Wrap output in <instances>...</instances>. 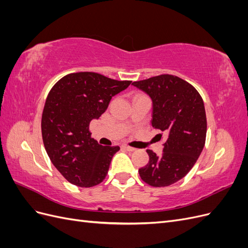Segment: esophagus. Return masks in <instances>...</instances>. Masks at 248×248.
<instances>
[{"instance_id": "obj_1", "label": "esophagus", "mask_w": 248, "mask_h": 248, "mask_svg": "<svg viewBox=\"0 0 248 248\" xmlns=\"http://www.w3.org/2000/svg\"><path fill=\"white\" fill-rule=\"evenodd\" d=\"M122 148H123L124 150H127V151H129V152H132V151H134V150H136L134 148L129 147V146H127V145H123Z\"/></svg>"}]
</instances>
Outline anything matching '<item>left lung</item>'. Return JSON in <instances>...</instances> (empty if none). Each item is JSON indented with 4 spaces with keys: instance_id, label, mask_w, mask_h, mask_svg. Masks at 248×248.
Returning <instances> with one entry per match:
<instances>
[{
    "instance_id": "1",
    "label": "left lung",
    "mask_w": 248,
    "mask_h": 248,
    "mask_svg": "<svg viewBox=\"0 0 248 248\" xmlns=\"http://www.w3.org/2000/svg\"><path fill=\"white\" fill-rule=\"evenodd\" d=\"M132 85L151 97L152 126L168 137L161 156L147 150L149 162L139 170L140 176L150 186H170L188 174L204 149V101L192 85L171 74L133 81Z\"/></svg>"
}]
</instances>
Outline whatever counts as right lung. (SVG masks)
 Returning <instances> with one entry per match:
<instances>
[{"label":"right lung","instance_id":"obj_1","mask_svg":"<svg viewBox=\"0 0 248 248\" xmlns=\"http://www.w3.org/2000/svg\"><path fill=\"white\" fill-rule=\"evenodd\" d=\"M130 84L95 72H77L51 88L42 112V140L50 161L71 184L92 187L106 179L120 147L99 145L91 138L90 122Z\"/></svg>","mask_w":248,"mask_h":248}]
</instances>
